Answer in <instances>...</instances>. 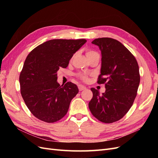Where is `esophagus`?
<instances>
[{"instance_id": "34e87169", "label": "esophagus", "mask_w": 158, "mask_h": 158, "mask_svg": "<svg viewBox=\"0 0 158 158\" xmlns=\"http://www.w3.org/2000/svg\"><path fill=\"white\" fill-rule=\"evenodd\" d=\"M78 89L80 91H82L84 89H86V88H85L84 85H78Z\"/></svg>"}]
</instances>
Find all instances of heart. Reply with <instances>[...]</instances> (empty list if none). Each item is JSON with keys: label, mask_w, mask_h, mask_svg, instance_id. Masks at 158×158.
<instances>
[{"label": "heart", "mask_w": 158, "mask_h": 158, "mask_svg": "<svg viewBox=\"0 0 158 158\" xmlns=\"http://www.w3.org/2000/svg\"><path fill=\"white\" fill-rule=\"evenodd\" d=\"M94 52H94V51H93L89 50V51H88L87 52H86V55H90V54L94 53ZM78 76H79V77H80L81 79H82V80H84V81H87V80H88L87 76L84 74H80L78 75Z\"/></svg>", "instance_id": "1"}]
</instances>
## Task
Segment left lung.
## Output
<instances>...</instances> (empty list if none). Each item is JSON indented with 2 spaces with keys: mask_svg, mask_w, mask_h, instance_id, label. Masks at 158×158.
I'll list each match as a JSON object with an SVG mask.
<instances>
[{
  "mask_svg": "<svg viewBox=\"0 0 158 158\" xmlns=\"http://www.w3.org/2000/svg\"><path fill=\"white\" fill-rule=\"evenodd\" d=\"M92 44L102 52L98 83L105 84L106 89L101 95L98 89L91 88L93 98L89 109L99 121L112 123L122 118L132 106L140 80L139 67L135 57L118 41L102 37Z\"/></svg>",
  "mask_w": 158,
  "mask_h": 158,
  "instance_id": "8db88e82",
  "label": "left lung"
}]
</instances>
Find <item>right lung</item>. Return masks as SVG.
<instances>
[{
	"label": "right lung",
	"instance_id": "1",
	"mask_svg": "<svg viewBox=\"0 0 158 158\" xmlns=\"http://www.w3.org/2000/svg\"><path fill=\"white\" fill-rule=\"evenodd\" d=\"M87 41L51 40L36 47L26 57L20 74V92L36 118L46 123L59 121L67 113L78 93L76 84L57 82V71L66 68L73 55Z\"/></svg>",
	"mask_w": 158,
	"mask_h": 158
}]
</instances>
